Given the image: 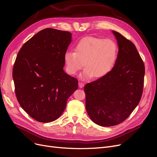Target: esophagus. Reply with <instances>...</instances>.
I'll use <instances>...</instances> for the list:
<instances>
[{"label":"esophagus","mask_w":157,"mask_h":157,"mask_svg":"<svg viewBox=\"0 0 157 157\" xmlns=\"http://www.w3.org/2000/svg\"><path fill=\"white\" fill-rule=\"evenodd\" d=\"M84 86V84L83 82H78V86H79L80 88H83Z\"/></svg>","instance_id":"esophagus-1"}]
</instances>
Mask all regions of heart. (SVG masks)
Returning a JSON list of instances; mask_svg holds the SVG:
<instances>
[{
    "label": "heart",
    "instance_id": "1",
    "mask_svg": "<svg viewBox=\"0 0 157 157\" xmlns=\"http://www.w3.org/2000/svg\"><path fill=\"white\" fill-rule=\"evenodd\" d=\"M75 52L68 51L64 54L66 69L70 75H75L83 65L85 69L80 78H101L108 74L115 65L118 48L111 39L86 37L75 46Z\"/></svg>",
    "mask_w": 157,
    "mask_h": 157
}]
</instances>
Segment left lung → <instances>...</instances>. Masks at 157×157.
Instances as JSON below:
<instances>
[{
	"instance_id": "8db88e82",
	"label": "left lung",
	"mask_w": 157,
	"mask_h": 157,
	"mask_svg": "<svg viewBox=\"0 0 157 157\" xmlns=\"http://www.w3.org/2000/svg\"><path fill=\"white\" fill-rule=\"evenodd\" d=\"M118 53L111 71L84 86L86 109L91 120L101 126H113L125 121L138 105L144 89L145 65L136 46L112 31Z\"/></svg>"
}]
</instances>
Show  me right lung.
Masks as SVG:
<instances>
[{
  "instance_id": "1",
  "label": "right lung",
  "mask_w": 157,
  "mask_h": 157,
  "mask_svg": "<svg viewBox=\"0 0 157 157\" xmlns=\"http://www.w3.org/2000/svg\"><path fill=\"white\" fill-rule=\"evenodd\" d=\"M71 35L69 31L46 28L27 41L16 57L12 77L17 99L39 122L58 119L78 88V80L63 70Z\"/></svg>"
}]
</instances>
